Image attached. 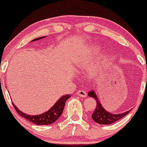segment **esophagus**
<instances>
[{"label": "esophagus", "mask_w": 147, "mask_h": 147, "mask_svg": "<svg viewBox=\"0 0 147 147\" xmlns=\"http://www.w3.org/2000/svg\"><path fill=\"white\" fill-rule=\"evenodd\" d=\"M77 95L78 96H81V97H83V98H85L88 96V94L86 92L85 90H79L77 92Z\"/></svg>", "instance_id": "esophagus-1"}]
</instances>
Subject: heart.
Listing matches in <instances>:
<instances>
[{
    "instance_id": "heart-1",
    "label": "heart",
    "mask_w": 147,
    "mask_h": 147,
    "mask_svg": "<svg viewBox=\"0 0 147 147\" xmlns=\"http://www.w3.org/2000/svg\"><path fill=\"white\" fill-rule=\"evenodd\" d=\"M88 64V62L86 59H80L78 61V67H83L84 65H86Z\"/></svg>"
}]
</instances>
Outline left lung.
<instances>
[{
  "label": "left lung",
  "instance_id": "8db88e82",
  "mask_svg": "<svg viewBox=\"0 0 147 147\" xmlns=\"http://www.w3.org/2000/svg\"><path fill=\"white\" fill-rule=\"evenodd\" d=\"M88 96L95 99L96 102V108L95 109V110L93 113L91 117H92L93 120L95 122L100 124V125H111V124L114 123L115 121H119V119H122L127 114H128L130 111H127L125 113H120V114H112V113L107 112V110H105L104 108L102 107V105L99 101L94 90H91V91L88 93Z\"/></svg>",
  "mask_w": 147,
  "mask_h": 147
}]
</instances>
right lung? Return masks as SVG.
I'll list each match as a JSON object with an SVG mask.
<instances>
[{"instance_id":"add662e5","label":"right lung","mask_w":147,"mask_h":147,"mask_svg":"<svg viewBox=\"0 0 147 147\" xmlns=\"http://www.w3.org/2000/svg\"><path fill=\"white\" fill-rule=\"evenodd\" d=\"M45 37V36L40 37V38H38L34 39L32 41L38 40L39 39H42ZM70 96H71L70 94H66L65 96H61L60 99L58 100V101L53 105V107H51L47 112L44 113L43 114H40V115H28V114H25V113L21 112L17 107H16L13 103V107L15 108L16 111L17 112L18 114L21 115L22 117H23V118H25L26 119H27L28 121H31V122L37 125H48L55 122L60 117V115L63 113V109H64L65 102H66L68 99L69 98Z\"/></svg>"}]
</instances>
